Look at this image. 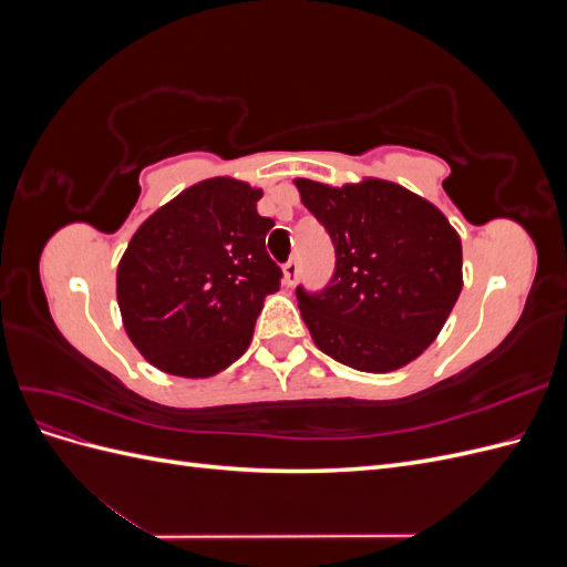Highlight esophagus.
<instances>
[{
    "instance_id": "1",
    "label": "esophagus",
    "mask_w": 567,
    "mask_h": 567,
    "mask_svg": "<svg viewBox=\"0 0 567 567\" xmlns=\"http://www.w3.org/2000/svg\"><path fill=\"white\" fill-rule=\"evenodd\" d=\"M298 281V262L296 260H288L284 265V284L286 286H293Z\"/></svg>"
}]
</instances>
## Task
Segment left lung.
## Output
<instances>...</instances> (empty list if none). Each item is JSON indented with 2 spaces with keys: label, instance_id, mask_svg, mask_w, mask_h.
<instances>
[{
  "label": "left lung",
  "instance_id": "1",
  "mask_svg": "<svg viewBox=\"0 0 567 567\" xmlns=\"http://www.w3.org/2000/svg\"><path fill=\"white\" fill-rule=\"evenodd\" d=\"M296 184L336 250L329 284L296 288L317 348L357 371L409 364L461 293L458 234L433 203L392 182Z\"/></svg>",
  "mask_w": 567,
  "mask_h": 567
}]
</instances>
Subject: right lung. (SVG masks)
I'll return each instance as SVG.
<instances>
[{
    "label": "right lung",
    "mask_w": 567,
    "mask_h": 567,
    "mask_svg": "<svg viewBox=\"0 0 567 567\" xmlns=\"http://www.w3.org/2000/svg\"><path fill=\"white\" fill-rule=\"evenodd\" d=\"M262 188L205 179L153 213L117 265V305L134 348L165 373L205 379L241 357L284 271L257 215Z\"/></svg>",
    "instance_id": "obj_1"
}]
</instances>
